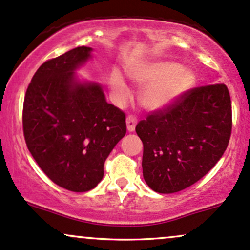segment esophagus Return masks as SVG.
I'll return each instance as SVG.
<instances>
[{"label": "esophagus", "mask_w": 250, "mask_h": 250, "mask_svg": "<svg viewBox=\"0 0 250 250\" xmlns=\"http://www.w3.org/2000/svg\"><path fill=\"white\" fill-rule=\"evenodd\" d=\"M137 125V118L134 116H128L126 118V126H127L128 132H133Z\"/></svg>", "instance_id": "esophagus-1"}]
</instances>
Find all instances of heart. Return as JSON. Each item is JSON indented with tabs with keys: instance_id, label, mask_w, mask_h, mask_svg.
I'll use <instances>...</instances> for the list:
<instances>
[{
	"instance_id": "1",
	"label": "heart",
	"mask_w": 250,
	"mask_h": 250,
	"mask_svg": "<svg viewBox=\"0 0 250 250\" xmlns=\"http://www.w3.org/2000/svg\"><path fill=\"white\" fill-rule=\"evenodd\" d=\"M128 74L134 83L144 86L139 94V102L143 107L152 112L170 107L191 91L197 83L192 69L167 60L148 61L131 68ZM111 85L119 99L127 98L128 89L118 73H112Z\"/></svg>"
}]
</instances>
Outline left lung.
<instances>
[{"label":"left lung","instance_id":"obj_1","mask_svg":"<svg viewBox=\"0 0 250 250\" xmlns=\"http://www.w3.org/2000/svg\"><path fill=\"white\" fill-rule=\"evenodd\" d=\"M231 100L224 83L195 87L170 107L140 120L143 176L153 191L189 188L220 161L231 134Z\"/></svg>","mask_w":250,"mask_h":250}]
</instances>
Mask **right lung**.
<instances>
[{
	"label": "right lung",
	"instance_id": "right-lung-1",
	"mask_svg": "<svg viewBox=\"0 0 250 250\" xmlns=\"http://www.w3.org/2000/svg\"><path fill=\"white\" fill-rule=\"evenodd\" d=\"M77 47L39 67L23 102V134L33 158L50 181L69 191L98 186L104 163L126 133L125 113L105 99L102 86L75 71L91 59Z\"/></svg>",
	"mask_w": 250,
	"mask_h": 250
}]
</instances>
